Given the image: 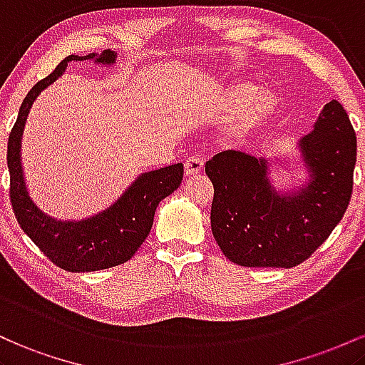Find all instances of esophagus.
Segmentation results:
<instances>
[{
  "label": "esophagus",
  "instance_id": "obj_1",
  "mask_svg": "<svg viewBox=\"0 0 365 365\" xmlns=\"http://www.w3.org/2000/svg\"><path fill=\"white\" fill-rule=\"evenodd\" d=\"M203 158L202 157H190L186 162H184V172L186 175H198L203 172Z\"/></svg>",
  "mask_w": 365,
  "mask_h": 365
}]
</instances>
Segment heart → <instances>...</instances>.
<instances>
[{"label":"heart","mask_w":365,"mask_h":365,"mask_svg":"<svg viewBox=\"0 0 365 365\" xmlns=\"http://www.w3.org/2000/svg\"><path fill=\"white\" fill-rule=\"evenodd\" d=\"M277 100L267 88H255L250 83L229 86L224 108L234 110L227 124V133L235 138H247L259 133L274 115Z\"/></svg>","instance_id":"heart-1"}]
</instances>
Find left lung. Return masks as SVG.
Segmentation results:
<instances>
[{"label": "left lung", "mask_w": 365, "mask_h": 365, "mask_svg": "<svg viewBox=\"0 0 365 365\" xmlns=\"http://www.w3.org/2000/svg\"><path fill=\"white\" fill-rule=\"evenodd\" d=\"M305 181L277 190L272 160L220 151L205 172L214 184L212 235L243 267L289 269L309 259L345 215L354 187L357 138L345 108L331 100L297 143ZM282 162V160H281Z\"/></svg>", "instance_id": "8db88e82"}]
</instances>
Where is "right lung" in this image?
Returning <instances> with one entry per match:
<instances>
[{
    "mask_svg": "<svg viewBox=\"0 0 365 365\" xmlns=\"http://www.w3.org/2000/svg\"><path fill=\"white\" fill-rule=\"evenodd\" d=\"M89 60L112 67L117 53L105 50L86 56L68 55L50 76L39 81L20 105L17 122L8 138L10 198L20 227L50 257L53 264L68 272H91L115 267L130 260L153 226L155 210L163 198L174 193L182 181V163L143 172L128 190L100 214L81 220H61L48 215L36 205L27 190L22 167V134L31 106L41 91L63 76L68 61Z\"/></svg>",
    "mask_w": 365,
    "mask_h": 365,
    "instance_id": "add662e5",
    "label": "right lung"
}]
</instances>
